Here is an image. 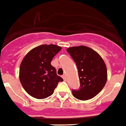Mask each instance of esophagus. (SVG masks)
Masks as SVG:
<instances>
[{
	"mask_svg": "<svg viewBox=\"0 0 126 126\" xmlns=\"http://www.w3.org/2000/svg\"><path fill=\"white\" fill-rule=\"evenodd\" d=\"M62 78H63V79H64V81H66L67 80V78H66V76L65 75V74H64V75H62Z\"/></svg>",
	"mask_w": 126,
	"mask_h": 126,
	"instance_id": "obj_1",
	"label": "esophagus"
}]
</instances>
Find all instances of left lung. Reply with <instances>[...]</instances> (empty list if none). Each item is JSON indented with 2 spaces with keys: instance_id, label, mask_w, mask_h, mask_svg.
<instances>
[{
  "instance_id": "obj_1",
  "label": "left lung",
  "mask_w": 126,
  "mask_h": 126,
  "mask_svg": "<svg viewBox=\"0 0 126 126\" xmlns=\"http://www.w3.org/2000/svg\"><path fill=\"white\" fill-rule=\"evenodd\" d=\"M75 62L78 70L80 86L73 90V94L81 100H86L102 91L107 79V71L100 55L85 46L70 47L67 49Z\"/></svg>"
}]
</instances>
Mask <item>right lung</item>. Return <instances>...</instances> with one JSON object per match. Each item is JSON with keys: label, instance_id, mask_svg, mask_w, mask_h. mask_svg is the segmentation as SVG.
Masks as SVG:
<instances>
[{"label": "right lung", "instance_id": "obj_1", "mask_svg": "<svg viewBox=\"0 0 126 126\" xmlns=\"http://www.w3.org/2000/svg\"><path fill=\"white\" fill-rule=\"evenodd\" d=\"M61 50L55 45H42L30 51L23 59L19 69V79L23 88L37 99L51 96L63 79L57 74L51 61Z\"/></svg>", "mask_w": 126, "mask_h": 126}]
</instances>
